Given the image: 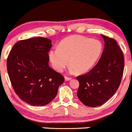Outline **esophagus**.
I'll return each mask as SVG.
<instances>
[{"instance_id": "obj_1", "label": "esophagus", "mask_w": 132, "mask_h": 132, "mask_svg": "<svg viewBox=\"0 0 132 132\" xmlns=\"http://www.w3.org/2000/svg\"><path fill=\"white\" fill-rule=\"evenodd\" d=\"M72 79V78H70V77L65 76V81H70Z\"/></svg>"}]
</instances>
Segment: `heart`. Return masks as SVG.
<instances>
[{
	"label": "heart",
	"instance_id": "1",
	"mask_svg": "<svg viewBox=\"0 0 132 132\" xmlns=\"http://www.w3.org/2000/svg\"><path fill=\"white\" fill-rule=\"evenodd\" d=\"M103 51L101 42L80 35H72L63 39L58 48L49 52V60L55 70L62 72L68 64L70 70L78 73L87 72L96 65Z\"/></svg>",
	"mask_w": 132,
	"mask_h": 132
}]
</instances>
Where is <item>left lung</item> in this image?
<instances>
[{
	"instance_id": "obj_1",
	"label": "left lung",
	"mask_w": 132,
	"mask_h": 132,
	"mask_svg": "<svg viewBox=\"0 0 132 132\" xmlns=\"http://www.w3.org/2000/svg\"><path fill=\"white\" fill-rule=\"evenodd\" d=\"M105 47L98 63L83 75L76 77L79 83L77 95L85 105H102L118 89L124 71V56L116 40L101 35Z\"/></svg>"
}]
</instances>
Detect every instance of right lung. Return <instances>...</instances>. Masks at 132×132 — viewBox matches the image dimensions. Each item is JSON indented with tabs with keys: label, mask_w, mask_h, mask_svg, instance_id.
I'll list each match as a JSON object with an SVG mask.
<instances>
[{
	"label": "right lung",
	"mask_w": 132,
	"mask_h": 132,
	"mask_svg": "<svg viewBox=\"0 0 132 132\" xmlns=\"http://www.w3.org/2000/svg\"><path fill=\"white\" fill-rule=\"evenodd\" d=\"M51 40L35 37L16 42L7 59L9 78L15 93L26 103L44 106L53 101L64 78L49 66Z\"/></svg>",
	"instance_id": "1"
}]
</instances>
